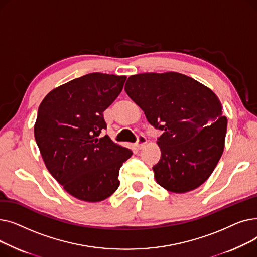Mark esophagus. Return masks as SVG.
Instances as JSON below:
<instances>
[{"instance_id":"esophagus-1","label":"esophagus","mask_w":257,"mask_h":257,"mask_svg":"<svg viewBox=\"0 0 257 257\" xmlns=\"http://www.w3.org/2000/svg\"><path fill=\"white\" fill-rule=\"evenodd\" d=\"M147 144V139L145 136H139L138 137V141H137V148L138 149H142V148H144V146Z\"/></svg>"}]
</instances>
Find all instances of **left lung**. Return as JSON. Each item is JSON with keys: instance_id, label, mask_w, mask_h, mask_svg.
<instances>
[{"instance_id": "left-lung-1", "label": "left lung", "mask_w": 257, "mask_h": 257, "mask_svg": "<svg viewBox=\"0 0 257 257\" xmlns=\"http://www.w3.org/2000/svg\"><path fill=\"white\" fill-rule=\"evenodd\" d=\"M125 90L148 121L164 131L161 156L153 166L156 182L172 193L204 183L224 150L227 118L214 92L179 73L130 76Z\"/></svg>"}]
</instances>
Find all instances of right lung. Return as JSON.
Instances as JSON below:
<instances>
[{
	"instance_id": "obj_1",
	"label": "right lung",
	"mask_w": 257,
	"mask_h": 257,
	"mask_svg": "<svg viewBox=\"0 0 257 257\" xmlns=\"http://www.w3.org/2000/svg\"><path fill=\"white\" fill-rule=\"evenodd\" d=\"M125 76L91 73L50 91L40 103L34 137L47 169L64 190L100 202L119 185V169L130 149L99 138L107 129L103 112L117 98Z\"/></svg>"
}]
</instances>
